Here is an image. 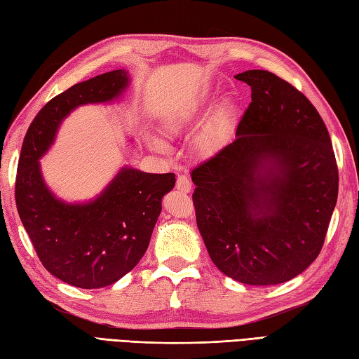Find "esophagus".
Listing matches in <instances>:
<instances>
[{
	"instance_id": "esophagus-1",
	"label": "esophagus",
	"mask_w": 359,
	"mask_h": 359,
	"mask_svg": "<svg viewBox=\"0 0 359 359\" xmlns=\"http://www.w3.org/2000/svg\"><path fill=\"white\" fill-rule=\"evenodd\" d=\"M175 188H177V191L187 194L191 191V182H189L187 175H179L177 182H175Z\"/></svg>"
}]
</instances>
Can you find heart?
Wrapping results in <instances>:
<instances>
[{
  "label": "heart",
  "instance_id": "1",
  "mask_svg": "<svg viewBox=\"0 0 359 359\" xmlns=\"http://www.w3.org/2000/svg\"><path fill=\"white\" fill-rule=\"evenodd\" d=\"M207 102L208 93L207 90H202V93L193 97L191 100L179 106V108H174L165 112L163 116L160 117V129H162L163 134L166 135H177L182 131H185L194 120L199 118V116L205 109V106H207ZM231 108L230 106H222L219 111L212 114V117L201 128V131L196 134L194 148L205 156L212 154V152L217 151V148L225 140L228 129L231 126ZM147 142L154 151L163 152L166 149L165 142L162 139H158L157 135L148 134Z\"/></svg>",
  "mask_w": 359,
  "mask_h": 359
}]
</instances>
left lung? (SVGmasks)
I'll list each match as a JSON object with an SVG mask.
<instances>
[{"mask_svg": "<svg viewBox=\"0 0 359 359\" xmlns=\"http://www.w3.org/2000/svg\"><path fill=\"white\" fill-rule=\"evenodd\" d=\"M251 88L236 137L191 171L196 220L217 269L247 285H276L318 257L338 199V166L315 106L269 71Z\"/></svg>", "mask_w": 359, "mask_h": 359, "instance_id": "8db88e82", "label": "left lung"}]
</instances>
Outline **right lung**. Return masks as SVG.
<instances>
[{
    "instance_id": "right-lung-1",
    "label": "right lung",
    "mask_w": 359,
    "mask_h": 359,
    "mask_svg": "<svg viewBox=\"0 0 359 359\" xmlns=\"http://www.w3.org/2000/svg\"><path fill=\"white\" fill-rule=\"evenodd\" d=\"M131 77L111 71L74 85L36 114L22 142L15 199L44 269L66 284L102 288L139 264L175 174L143 172L121 166L100 193L67 202L46 184L40 160L48 154L66 117L83 104H112L123 97Z\"/></svg>"
}]
</instances>
